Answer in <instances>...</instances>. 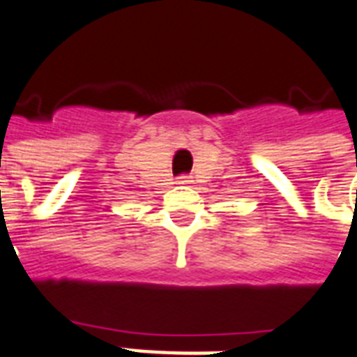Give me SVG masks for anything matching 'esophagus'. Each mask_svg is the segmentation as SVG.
<instances>
[{
    "label": "esophagus",
    "mask_w": 357,
    "mask_h": 357,
    "mask_svg": "<svg viewBox=\"0 0 357 357\" xmlns=\"http://www.w3.org/2000/svg\"><path fill=\"white\" fill-rule=\"evenodd\" d=\"M178 183H181V185L190 183V176H187V174H181V176L178 178Z\"/></svg>",
    "instance_id": "34e87169"
}]
</instances>
